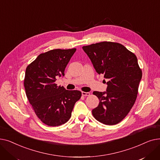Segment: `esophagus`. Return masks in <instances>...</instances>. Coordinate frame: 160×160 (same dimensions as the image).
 I'll return each instance as SVG.
<instances>
[{
	"label": "esophagus",
	"mask_w": 160,
	"mask_h": 160,
	"mask_svg": "<svg viewBox=\"0 0 160 160\" xmlns=\"http://www.w3.org/2000/svg\"><path fill=\"white\" fill-rule=\"evenodd\" d=\"M82 95H83V96H89L90 95V93H89V92H83V91H82Z\"/></svg>",
	"instance_id": "34e87169"
}]
</instances>
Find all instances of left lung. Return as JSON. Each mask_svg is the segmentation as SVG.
I'll return each mask as SVG.
<instances>
[{"label": "left lung", "mask_w": 160, "mask_h": 160, "mask_svg": "<svg viewBox=\"0 0 160 160\" xmlns=\"http://www.w3.org/2000/svg\"><path fill=\"white\" fill-rule=\"evenodd\" d=\"M82 48L97 72L104 74L108 80L106 92H93L99 99V104L92 113L104 124L119 123L130 112L138 93L142 71L137 57L122 45L110 41Z\"/></svg>", "instance_id": "obj_1"}]
</instances>
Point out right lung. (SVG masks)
Here are the masks:
<instances>
[{
  "label": "right lung",
  "instance_id": "right-lung-1",
  "mask_svg": "<svg viewBox=\"0 0 160 160\" xmlns=\"http://www.w3.org/2000/svg\"><path fill=\"white\" fill-rule=\"evenodd\" d=\"M77 49H54L39 54L29 64L24 86L30 104L38 118L50 127L69 121L82 93L66 90L55 82L65 75V69Z\"/></svg>",
  "mask_w": 160,
  "mask_h": 160
}]
</instances>
